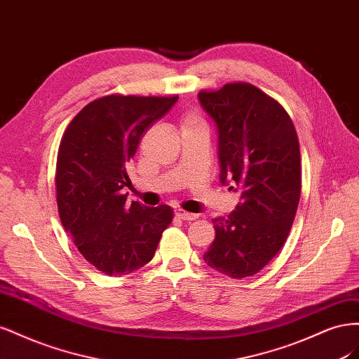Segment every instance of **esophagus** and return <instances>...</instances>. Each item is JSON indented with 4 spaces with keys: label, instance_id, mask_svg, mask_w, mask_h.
Masks as SVG:
<instances>
[{
    "label": "esophagus",
    "instance_id": "34e87169",
    "mask_svg": "<svg viewBox=\"0 0 359 359\" xmlns=\"http://www.w3.org/2000/svg\"><path fill=\"white\" fill-rule=\"evenodd\" d=\"M175 215L178 217V219H181V220H187V222H190V220H196L198 219V214H191V212H186V211H181V210H175Z\"/></svg>",
    "mask_w": 359,
    "mask_h": 359
}]
</instances>
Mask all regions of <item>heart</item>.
Masks as SVG:
<instances>
[{
	"instance_id": "obj_1",
	"label": "heart",
	"mask_w": 359,
	"mask_h": 359,
	"mask_svg": "<svg viewBox=\"0 0 359 359\" xmlns=\"http://www.w3.org/2000/svg\"><path fill=\"white\" fill-rule=\"evenodd\" d=\"M198 124H202L199 119L194 116V115H187L186 116V119H184V127H187V126H198Z\"/></svg>"
}]
</instances>
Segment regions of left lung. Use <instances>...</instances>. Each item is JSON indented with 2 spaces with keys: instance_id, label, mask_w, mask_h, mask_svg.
I'll use <instances>...</instances> for the list:
<instances>
[{
  "instance_id": "obj_1",
  "label": "left lung",
  "mask_w": 359,
  "mask_h": 359,
  "mask_svg": "<svg viewBox=\"0 0 359 359\" xmlns=\"http://www.w3.org/2000/svg\"><path fill=\"white\" fill-rule=\"evenodd\" d=\"M217 130L220 182L240 193L212 220L206 265L232 278L259 273L283 247L301 194L298 136L287 112L256 86L236 82L198 94Z\"/></svg>"
}]
</instances>
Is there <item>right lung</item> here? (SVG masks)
Here are the masks:
<instances>
[{"label": "right lung", "instance_id": "right-lung-1", "mask_svg": "<svg viewBox=\"0 0 359 359\" xmlns=\"http://www.w3.org/2000/svg\"><path fill=\"white\" fill-rule=\"evenodd\" d=\"M178 97L106 95L86 104L61 139L57 160L60 219L81 255L107 276H124L153 259L173 210L127 205V163L140 137Z\"/></svg>", "mask_w": 359, "mask_h": 359}]
</instances>
